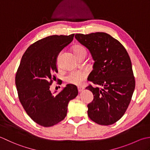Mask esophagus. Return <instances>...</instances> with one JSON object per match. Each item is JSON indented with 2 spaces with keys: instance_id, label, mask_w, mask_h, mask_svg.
I'll list each match as a JSON object with an SVG mask.
<instances>
[{
  "instance_id": "34e87169",
  "label": "esophagus",
  "mask_w": 150,
  "mask_h": 150,
  "mask_svg": "<svg viewBox=\"0 0 150 150\" xmlns=\"http://www.w3.org/2000/svg\"><path fill=\"white\" fill-rule=\"evenodd\" d=\"M83 89H84V87H81V86L78 87V90L79 93H81Z\"/></svg>"
}]
</instances>
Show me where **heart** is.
<instances>
[{"instance_id":"1","label":"heart","mask_w":150,"mask_h":150,"mask_svg":"<svg viewBox=\"0 0 150 150\" xmlns=\"http://www.w3.org/2000/svg\"><path fill=\"white\" fill-rule=\"evenodd\" d=\"M73 51L76 56L82 54L86 55L87 51L85 47L80 45H76L73 47ZM87 76V72L85 71H75L71 72L66 77L67 83L75 85H79L82 83Z\"/></svg>"}]
</instances>
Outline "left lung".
<instances>
[{
  "mask_svg": "<svg viewBox=\"0 0 150 150\" xmlns=\"http://www.w3.org/2000/svg\"><path fill=\"white\" fill-rule=\"evenodd\" d=\"M75 38L94 61L88 81L103 87H86L94 95L87 105L88 117L100 125H111L124 115L135 87L130 57L123 45L106 33H77Z\"/></svg>",
  "mask_w": 150,
  "mask_h": 150,
  "instance_id": "left-lung-1",
  "label": "left lung"
}]
</instances>
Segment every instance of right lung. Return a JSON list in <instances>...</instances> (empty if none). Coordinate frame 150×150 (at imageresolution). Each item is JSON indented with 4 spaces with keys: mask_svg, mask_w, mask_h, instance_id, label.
Instances as JSON below:
<instances>
[{
    "mask_svg": "<svg viewBox=\"0 0 150 150\" xmlns=\"http://www.w3.org/2000/svg\"><path fill=\"white\" fill-rule=\"evenodd\" d=\"M74 34L51 35L38 41L27 48L15 76L18 96L26 113L40 126L50 127L63 120L70 100L78 96L74 85L54 94L50 85L58 72L59 52L72 41Z\"/></svg>",
    "mask_w": 150,
    "mask_h": 150,
    "instance_id": "add662e5",
    "label": "right lung"
}]
</instances>
